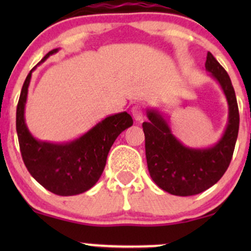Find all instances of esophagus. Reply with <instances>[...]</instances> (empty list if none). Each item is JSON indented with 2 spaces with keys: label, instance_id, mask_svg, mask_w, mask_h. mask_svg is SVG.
Returning a JSON list of instances; mask_svg holds the SVG:
<instances>
[{
  "label": "esophagus",
  "instance_id": "obj_1",
  "mask_svg": "<svg viewBox=\"0 0 251 251\" xmlns=\"http://www.w3.org/2000/svg\"><path fill=\"white\" fill-rule=\"evenodd\" d=\"M132 112V116H133L134 120H137V122H142V120L144 119V113H143V109L140 106H133L131 109Z\"/></svg>",
  "mask_w": 251,
  "mask_h": 251
}]
</instances>
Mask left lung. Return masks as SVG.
<instances>
[{
    "mask_svg": "<svg viewBox=\"0 0 251 251\" xmlns=\"http://www.w3.org/2000/svg\"><path fill=\"white\" fill-rule=\"evenodd\" d=\"M205 70L220 83L229 107L226 131L217 143L205 149L183 145L157 109H148L149 122L143 123L150 176L160 189L175 196L198 195L215 185L229 168L237 140L240 113L231 80L210 51Z\"/></svg>",
    "mask_w": 251,
    "mask_h": 251,
    "instance_id": "obj_1",
    "label": "left lung"
}]
</instances>
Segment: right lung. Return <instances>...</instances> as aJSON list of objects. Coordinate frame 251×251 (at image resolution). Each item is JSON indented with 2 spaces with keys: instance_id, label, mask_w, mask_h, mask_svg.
<instances>
[{
  "instance_id": "obj_1",
  "label": "right lung",
  "mask_w": 251,
  "mask_h": 251,
  "mask_svg": "<svg viewBox=\"0 0 251 251\" xmlns=\"http://www.w3.org/2000/svg\"><path fill=\"white\" fill-rule=\"evenodd\" d=\"M59 50H50L42 63ZM25 77L16 109V132L22 159L29 174L45 189L59 196L82 194L96 185L106 165L109 150L117 137L133 125L127 112L113 114L98 123L88 132L70 143L37 140L27 127L25 108L31 73Z\"/></svg>"
}]
</instances>
